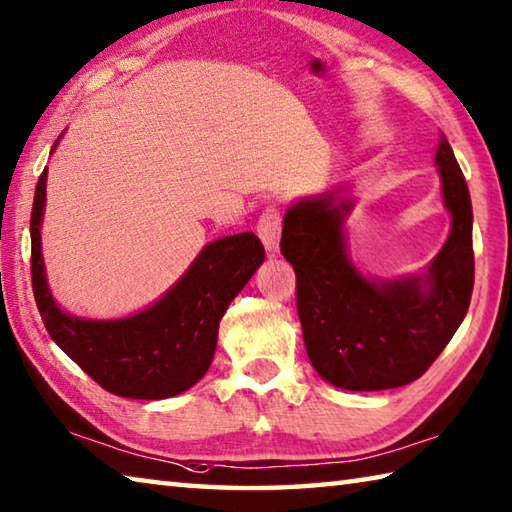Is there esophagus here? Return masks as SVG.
I'll use <instances>...</instances> for the list:
<instances>
[{
    "label": "esophagus",
    "instance_id": "esophagus-1",
    "mask_svg": "<svg viewBox=\"0 0 512 512\" xmlns=\"http://www.w3.org/2000/svg\"><path fill=\"white\" fill-rule=\"evenodd\" d=\"M257 235L262 239L266 250L275 253L280 248V235H282V215L275 206H268L257 221Z\"/></svg>",
    "mask_w": 512,
    "mask_h": 512
}]
</instances>
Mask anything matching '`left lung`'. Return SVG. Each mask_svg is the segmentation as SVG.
<instances>
[{
	"mask_svg": "<svg viewBox=\"0 0 512 512\" xmlns=\"http://www.w3.org/2000/svg\"><path fill=\"white\" fill-rule=\"evenodd\" d=\"M436 163L452 232L425 275L369 282L349 262L342 224L351 201L338 192L300 201L284 215L282 255L291 262L306 353L331 385L378 392L421 378L457 333L475 286L472 206L448 138Z\"/></svg>",
	"mask_w": 512,
	"mask_h": 512,
	"instance_id": "8db88e82",
	"label": "left lung"
}]
</instances>
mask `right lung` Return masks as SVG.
Returning <instances> with one entry per match:
<instances>
[{
	"label": "right lung",
	"mask_w": 512,
	"mask_h": 512,
	"mask_svg": "<svg viewBox=\"0 0 512 512\" xmlns=\"http://www.w3.org/2000/svg\"><path fill=\"white\" fill-rule=\"evenodd\" d=\"M44 201L46 170L37 179L31 212V280L37 309L55 345L116 396L159 401L190 389L215 356L228 304L264 262L259 237L241 232L212 241L179 284L143 313L109 322L80 320L64 313L46 286L40 250Z\"/></svg>",
	"instance_id": "obj_1"
}]
</instances>
